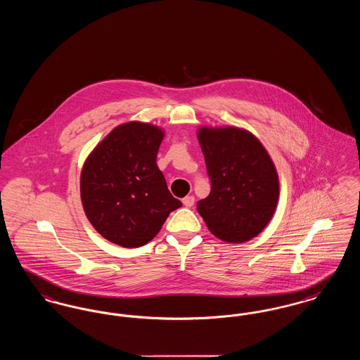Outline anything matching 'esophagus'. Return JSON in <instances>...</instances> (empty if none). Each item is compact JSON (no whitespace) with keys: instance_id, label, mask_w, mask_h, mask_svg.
<instances>
[{"instance_id":"esophagus-1","label":"esophagus","mask_w":360,"mask_h":360,"mask_svg":"<svg viewBox=\"0 0 360 360\" xmlns=\"http://www.w3.org/2000/svg\"><path fill=\"white\" fill-rule=\"evenodd\" d=\"M194 197L193 195H188V197H185L184 200H182V202H184V205L186 206V207H191V206L194 205Z\"/></svg>"}]
</instances>
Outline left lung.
Instances as JSON below:
<instances>
[{
  "label": "left lung",
  "mask_w": 360,
  "mask_h": 360,
  "mask_svg": "<svg viewBox=\"0 0 360 360\" xmlns=\"http://www.w3.org/2000/svg\"><path fill=\"white\" fill-rule=\"evenodd\" d=\"M210 193L197 210L210 232L228 243L255 238L274 214L279 182L271 158L252 134L240 128H201Z\"/></svg>",
  "instance_id": "obj_1"
}]
</instances>
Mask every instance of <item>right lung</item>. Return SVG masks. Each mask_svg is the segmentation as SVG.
<instances>
[{
	"instance_id": "obj_1",
	"label": "right lung",
	"mask_w": 360,
	"mask_h": 360,
	"mask_svg": "<svg viewBox=\"0 0 360 360\" xmlns=\"http://www.w3.org/2000/svg\"><path fill=\"white\" fill-rule=\"evenodd\" d=\"M163 135L151 124H122L94 148L82 169L86 216L100 235L121 247L147 244L182 206L156 165Z\"/></svg>"
}]
</instances>
